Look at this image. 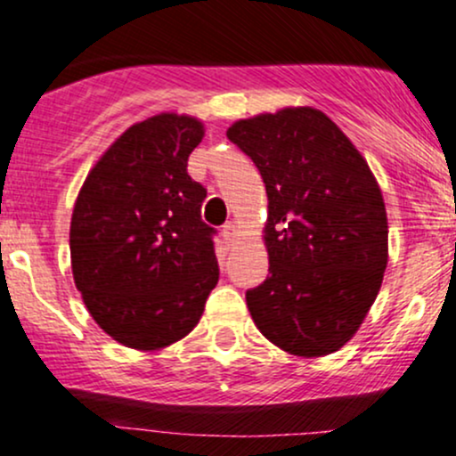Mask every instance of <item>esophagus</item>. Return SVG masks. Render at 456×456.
I'll list each match as a JSON object with an SVG mask.
<instances>
[{"instance_id": "esophagus-1", "label": "esophagus", "mask_w": 456, "mask_h": 456, "mask_svg": "<svg viewBox=\"0 0 456 456\" xmlns=\"http://www.w3.org/2000/svg\"><path fill=\"white\" fill-rule=\"evenodd\" d=\"M221 233H223V238L227 240V242H233V238H235V224H233V223H224Z\"/></svg>"}]
</instances>
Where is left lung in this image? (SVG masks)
<instances>
[{
  "label": "left lung",
  "mask_w": 456,
  "mask_h": 456,
  "mask_svg": "<svg viewBox=\"0 0 456 456\" xmlns=\"http://www.w3.org/2000/svg\"><path fill=\"white\" fill-rule=\"evenodd\" d=\"M227 137L268 192L270 276L246 291L255 326L282 352H337L378 297L388 264L378 180L343 130L311 107L240 119Z\"/></svg>",
  "instance_id": "obj_1"
}]
</instances>
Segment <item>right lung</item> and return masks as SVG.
I'll list each match as a JSON object with an SVG mask.
<instances>
[{
	"label": "right lung",
	"instance_id": "right-lung-1",
	"mask_svg": "<svg viewBox=\"0 0 456 456\" xmlns=\"http://www.w3.org/2000/svg\"><path fill=\"white\" fill-rule=\"evenodd\" d=\"M203 124L160 113L130 126L83 182L70 221L72 276L113 341L154 352L184 338L218 282L208 191L188 175Z\"/></svg>",
	"mask_w": 456,
	"mask_h": 456
}]
</instances>
